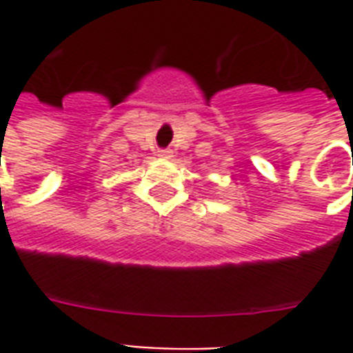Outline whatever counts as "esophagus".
<instances>
[{"instance_id":"34e87169","label":"esophagus","mask_w":353,"mask_h":353,"mask_svg":"<svg viewBox=\"0 0 353 353\" xmlns=\"http://www.w3.org/2000/svg\"><path fill=\"white\" fill-rule=\"evenodd\" d=\"M157 155H159V157H165V159H170L172 150H159V152H157Z\"/></svg>"}]
</instances>
